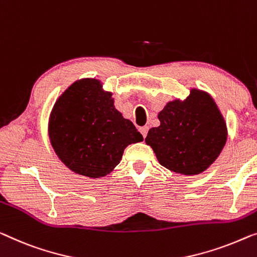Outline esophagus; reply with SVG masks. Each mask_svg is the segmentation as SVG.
<instances>
[{
	"instance_id": "34e87169",
	"label": "esophagus",
	"mask_w": 257,
	"mask_h": 257,
	"mask_svg": "<svg viewBox=\"0 0 257 257\" xmlns=\"http://www.w3.org/2000/svg\"><path fill=\"white\" fill-rule=\"evenodd\" d=\"M140 132H141V134H142V135H143V137L145 139V137H147V135H148L149 127H147V125H145V127H142V128L140 129Z\"/></svg>"
}]
</instances>
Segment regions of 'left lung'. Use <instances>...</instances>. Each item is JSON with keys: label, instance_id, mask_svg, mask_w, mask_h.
Instances as JSON below:
<instances>
[{"label": "left lung", "instance_id": "obj_1", "mask_svg": "<svg viewBox=\"0 0 257 257\" xmlns=\"http://www.w3.org/2000/svg\"><path fill=\"white\" fill-rule=\"evenodd\" d=\"M158 118L160 125L149 130L145 142L160 165L175 173H202L226 143L224 117L213 99L200 90H191L183 101L168 102Z\"/></svg>", "mask_w": 257, "mask_h": 257}]
</instances>
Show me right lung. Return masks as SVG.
<instances>
[{
  "mask_svg": "<svg viewBox=\"0 0 257 257\" xmlns=\"http://www.w3.org/2000/svg\"><path fill=\"white\" fill-rule=\"evenodd\" d=\"M48 130L64 165L89 178L105 177L120 163L129 144L143 141L97 79H82L68 87L54 105Z\"/></svg>",
  "mask_w": 257,
  "mask_h": 257,
  "instance_id": "right-lung-1",
  "label": "right lung"
}]
</instances>
